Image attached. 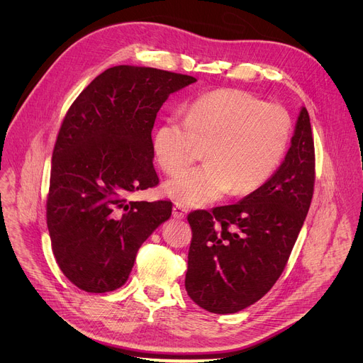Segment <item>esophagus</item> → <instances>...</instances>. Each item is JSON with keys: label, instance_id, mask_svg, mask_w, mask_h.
Masks as SVG:
<instances>
[{"label": "esophagus", "instance_id": "1", "mask_svg": "<svg viewBox=\"0 0 363 363\" xmlns=\"http://www.w3.org/2000/svg\"><path fill=\"white\" fill-rule=\"evenodd\" d=\"M172 216H174V218L182 220V218H185V216H186V210L184 208L182 205L177 203V205L174 206V210H172Z\"/></svg>", "mask_w": 363, "mask_h": 363}]
</instances>
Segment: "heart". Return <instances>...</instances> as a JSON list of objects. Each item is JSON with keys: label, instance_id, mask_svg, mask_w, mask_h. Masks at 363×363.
Listing matches in <instances>:
<instances>
[{"label": "heart", "instance_id": "heart-1", "mask_svg": "<svg viewBox=\"0 0 363 363\" xmlns=\"http://www.w3.org/2000/svg\"><path fill=\"white\" fill-rule=\"evenodd\" d=\"M291 135L289 112L240 89L199 96L185 121L165 119L155 130L153 153L168 175L195 162L203 146L205 165L167 182L175 201L199 206L233 189L245 195L263 186L280 165Z\"/></svg>", "mask_w": 363, "mask_h": 363}]
</instances>
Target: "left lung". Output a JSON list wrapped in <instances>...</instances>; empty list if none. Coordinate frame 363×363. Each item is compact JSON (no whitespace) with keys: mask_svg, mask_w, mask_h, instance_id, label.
Masks as SVG:
<instances>
[{"mask_svg":"<svg viewBox=\"0 0 363 363\" xmlns=\"http://www.w3.org/2000/svg\"><path fill=\"white\" fill-rule=\"evenodd\" d=\"M315 142L301 108L283 164L233 205L192 211L185 289L211 313H235L260 300L281 276L315 189Z\"/></svg>","mask_w":363,"mask_h":363,"instance_id":"obj_1","label":"left lung"}]
</instances>
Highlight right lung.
I'll list each match as a JSON object with an SVG mask.
<instances>
[{
	"label": "right lung",
	"mask_w": 363,
	"mask_h": 363,
	"mask_svg": "<svg viewBox=\"0 0 363 363\" xmlns=\"http://www.w3.org/2000/svg\"><path fill=\"white\" fill-rule=\"evenodd\" d=\"M195 77L115 66L73 101L51 158L47 227L63 274L80 290L113 291L143 241L172 214L171 201H129L157 186L152 129L174 91Z\"/></svg>",
	"instance_id": "right-lung-1"
}]
</instances>
